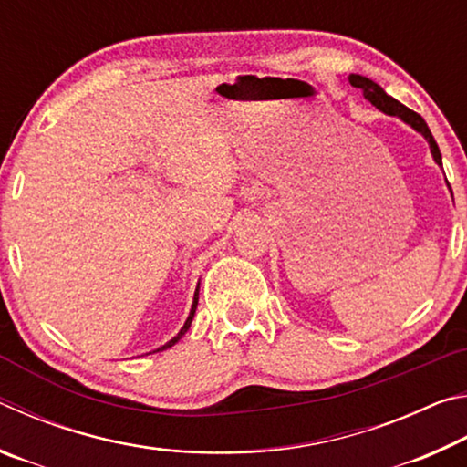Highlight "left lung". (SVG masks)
Here are the masks:
<instances>
[{
    "mask_svg": "<svg viewBox=\"0 0 467 467\" xmlns=\"http://www.w3.org/2000/svg\"><path fill=\"white\" fill-rule=\"evenodd\" d=\"M348 80H350V84L354 86V88H360L362 90V97H365L370 102V105L381 110V113L389 115V117H398V119H401L406 125H410V128L420 133V136L426 141H429V148H431V154L434 158V162H437L439 167H442L441 150L437 146V141H434V138H432L429 125H426V121L422 119L420 115L414 113V110L408 109L406 105H401L400 100H395L393 97H389V94H387L381 88V86L370 80V78H367V76L350 74V76H348Z\"/></svg>",
    "mask_w": 467,
    "mask_h": 467,
    "instance_id": "8db88e82",
    "label": "left lung"
}]
</instances>
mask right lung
Here are the masks:
<instances>
[{
	"label": "right lung",
	"mask_w": 467,
	"mask_h": 467,
	"mask_svg": "<svg viewBox=\"0 0 467 467\" xmlns=\"http://www.w3.org/2000/svg\"><path fill=\"white\" fill-rule=\"evenodd\" d=\"M197 298H200V284H197V288H195V295H193V305H192V311H189V317H187V321H185V326L181 327V331L179 334L172 337V339H169L167 344L164 346H161V348H156L154 352H162V350H167V348H171V346H175L181 337H183L185 334H187V329L192 327V321H193V315H195V309H197ZM148 354H152V352H148Z\"/></svg>",
	"instance_id": "right-lung-1"
}]
</instances>
